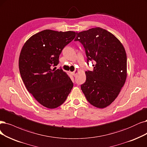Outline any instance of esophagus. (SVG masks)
Listing matches in <instances>:
<instances>
[{
    "instance_id": "1",
    "label": "esophagus",
    "mask_w": 147,
    "mask_h": 147,
    "mask_svg": "<svg viewBox=\"0 0 147 147\" xmlns=\"http://www.w3.org/2000/svg\"><path fill=\"white\" fill-rule=\"evenodd\" d=\"M78 73H79V70H75L74 71H73V72L71 73V74H72L73 76H76V75L78 74Z\"/></svg>"
}]
</instances>
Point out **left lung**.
I'll list each match as a JSON object with an SVG mask.
<instances>
[{
	"label": "left lung",
	"instance_id": "1",
	"mask_svg": "<svg viewBox=\"0 0 147 147\" xmlns=\"http://www.w3.org/2000/svg\"><path fill=\"white\" fill-rule=\"evenodd\" d=\"M75 41L83 45L87 63L94 61L93 71H85L81 90L97 108L110 105L120 93L127 79V54L121 42L100 27L76 32Z\"/></svg>",
	"mask_w": 147,
	"mask_h": 147
}]
</instances>
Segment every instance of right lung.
<instances>
[{
	"label": "right lung",
	"mask_w": 147,
	"mask_h": 147,
	"mask_svg": "<svg viewBox=\"0 0 147 147\" xmlns=\"http://www.w3.org/2000/svg\"><path fill=\"white\" fill-rule=\"evenodd\" d=\"M76 36L72 31L43 30L32 36L22 48L19 59L21 78L28 91L43 107L56 108L67 99L73 83L59 63L63 48Z\"/></svg>",
	"instance_id": "add662e5"
}]
</instances>
